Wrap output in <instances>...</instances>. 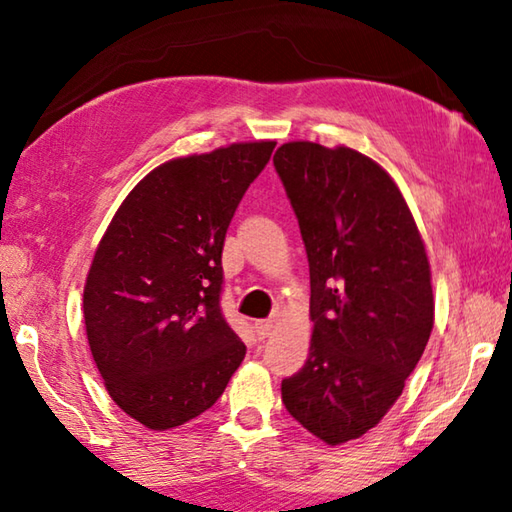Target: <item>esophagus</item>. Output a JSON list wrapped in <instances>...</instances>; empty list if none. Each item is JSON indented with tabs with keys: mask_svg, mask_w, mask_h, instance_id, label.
Returning <instances> with one entry per match:
<instances>
[{
	"mask_svg": "<svg viewBox=\"0 0 512 512\" xmlns=\"http://www.w3.org/2000/svg\"><path fill=\"white\" fill-rule=\"evenodd\" d=\"M272 328H274L272 321H256V324H254V333H256L258 339H267V337L272 335Z\"/></svg>",
	"mask_w": 512,
	"mask_h": 512,
	"instance_id": "obj_1",
	"label": "esophagus"
}]
</instances>
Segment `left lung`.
I'll list each match as a JSON object with an SVG mask.
<instances>
[{"mask_svg":"<svg viewBox=\"0 0 512 512\" xmlns=\"http://www.w3.org/2000/svg\"><path fill=\"white\" fill-rule=\"evenodd\" d=\"M274 166L310 263V353L281 382L283 405L342 445L387 416L432 335L425 240L393 177L362 152L290 141Z\"/></svg>","mask_w":512,"mask_h":512,"instance_id":"1","label":"left lung"}]
</instances>
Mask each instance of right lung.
<instances>
[{
    "instance_id": "obj_1",
    "label": "right lung",
    "mask_w": 512,
    "mask_h": 512,
    "mask_svg": "<svg viewBox=\"0 0 512 512\" xmlns=\"http://www.w3.org/2000/svg\"><path fill=\"white\" fill-rule=\"evenodd\" d=\"M276 141L166 161L116 209L89 265L83 315L110 398L164 432L204 414L245 360L220 312L224 233Z\"/></svg>"
}]
</instances>
